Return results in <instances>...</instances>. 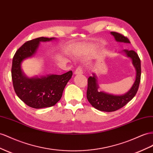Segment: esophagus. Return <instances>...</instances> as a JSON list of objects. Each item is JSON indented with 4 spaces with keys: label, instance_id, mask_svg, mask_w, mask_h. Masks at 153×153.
Returning <instances> with one entry per match:
<instances>
[{
    "label": "esophagus",
    "instance_id": "obj_1",
    "mask_svg": "<svg viewBox=\"0 0 153 153\" xmlns=\"http://www.w3.org/2000/svg\"><path fill=\"white\" fill-rule=\"evenodd\" d=\"M82 73H83V71H82V68L78 67L75 71V75H81V74H82Z\"/></svg>",
    "mask_w": 153,
    "mask_h": 153
}]
</instances>
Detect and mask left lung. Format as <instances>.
<instances>
[{
  "label": "left lung",
  "instance_id": "obj_1",
  "mask_svg": "<svg viewBox=\"0 0 153 153\" xmlns=\"http://www.w3.org/2000/svg\"><path fill=\"white\" fill-rule=\"evenodd\" d=\"M111 34L114 37L117 42L130 43L129 39L120 33L112 31ZM122 53H124L126 56L130 58L132 60V64L136 70L135 80L127 93L120 95H115L104 91H98L99 86L97 75L96 73H92V76L88 78L87 98L92 106L99 111L112 112L120 109L131 101L138 91L141 78V63L140 58L133 50L123 49Z\"/></svg>",
  "mask_w": 153,
  "mask_h": 153
}]
</instances>
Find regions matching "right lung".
<instances>
[{
  "label": "right lung",
  "mask_w": 153,
  "mask_h": 153,
  "mask_svg": "<svg viewBox=\"0 0 153 153\" xmlns=\"http://www.w3.org/2000/svg\"><path fill=\"white\" fill-rule=\"evenodd\" d=\"M55 39L54 37H39L27 41L16 51L13 56L11 77L14 90L20 100L33 108L55 105L60 100L65 87L73 75L72 71H69L61 75H48L30 78L22 71V62L36 54L40 42Z\"/></svg>",
  "instance_id": "right-lung-1"
}]
</instances>
